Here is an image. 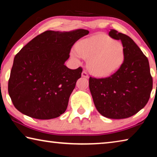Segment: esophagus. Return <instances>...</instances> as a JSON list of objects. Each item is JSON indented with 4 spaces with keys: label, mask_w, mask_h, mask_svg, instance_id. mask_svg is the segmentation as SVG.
Instances as JSON below:
<instances>
[{
    "label": "esophagus",
    "mask_w": 157,
    "mask_h": 157,
    "mask_svg": "<svg viewBox=\"0 0 157 157\" xmlns=\"http://www.w3.org/2000/svg\"><path fill=\"white\" fill-rule=\"evenodd\" d=\"M82 76L84 77V78H89V75L88 73H86V71H83L82 73Z\"/></svg>",
    "instance_id": "obj_1"
}]
</instances>
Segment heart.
Returning a JSON list of instances; mask_svg holds the SVG:
<instances>
[{
	"label": "heart",
	"instance_id": "heart-1",
	"mask_svg": "<svg viewBox=\"0 0 157 157\" xmlns=\"http://www.w3.org/2000/svg\"><path fill=\"white\" fill-rule=\"evenodd\" d=\"M71 56L78 60L89 59L88 68L97 76L108 75L121 66L124 59L123 45L105 35L82 40L77 44Z\"/></svg>",
	"mask_w": 157,
	"mask_h": 157
}]
</instances>
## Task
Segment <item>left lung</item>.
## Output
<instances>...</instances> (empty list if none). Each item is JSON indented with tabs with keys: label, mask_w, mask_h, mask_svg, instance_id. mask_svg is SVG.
I'll return each mask as SVG.
<instances>
[{
	"label": "left lung",
	"mask_w": 157,
	"mask_h": 157,
	"mask_svg": "<svg viewBox=\"0 0 157 157\" xmlns=\"http://www.w3.org/2000/svg\"><path fill=\"white\" fill-rule=\"evenodd\" d=\"M109 35L121 41L123 63L108 78L90 77L89 89L101 115L112 119L127 118L147 103L152 89V78L147 58L129 36L115 30H111Z\"/></svg>",
	"instance_id": "1"
}]
</instances>
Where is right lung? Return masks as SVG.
Masks as SVG:
<instances>
[{
    "instance_id": "obj_1",
    "label": "right lung",
    "mask_w": 157,
    "mask_h": 157,
    "mask_svg": "<svg viewBox=\"0 0 157 157\" xmlns=\"http://www.w3.org/2000/svg\"><path fill=\"white\" fill-rule=\"evenodd\" d=\"M89 32L48 30L22 48L14 59L8 93L14 107L25 115L41 120L59 117L81 78L82 68L64 65L75 42Z\"/></svg>"
}]
</instances>
